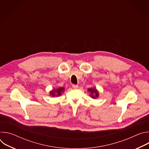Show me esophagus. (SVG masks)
<instances>
[{"label":"esophagus","mask_w":149,"mask_h":149,"mask_svg":"<svg viewBox=\"0 0 149 149\" xmlns=\"http://www.w3.org/2000/svg\"><path fill=\"white\" fill-rule=\"evenodd\" d=\"M72 88H73L74 89H77V88H78V85L73 84L72 86Z\"/></svg>","instance_id":"34e87169"}]
</instances>
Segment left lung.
I'll list each match as a JSON object with an SVG mask.
<instances>
[{"label": "left lung", "instance_id": "left-lung-1", "mask_svg": "<svg viewBox=\"0 0 149 149\" xmlns=\"http://www.w3.org/2000/svg\"><path fill=\"white\" fill-rule=\"evenodd\" d=\"M90 93H91V97L93 98H95L96 97H98V92L95 89H88V90Z\"/></svg>", "mask_w": 149, "mask_h": 149}]
</instances>
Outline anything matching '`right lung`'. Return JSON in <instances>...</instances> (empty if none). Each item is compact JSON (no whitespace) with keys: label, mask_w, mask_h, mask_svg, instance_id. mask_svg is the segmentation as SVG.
<instances>
[{"label":"right lung","mask_w":149,"mask_h":149,"mask_svg":"<svg viewBox=\"0 0 149 149\" xmlns=\"http://www.w3.org/2000/svg\"><path fill=\"white\" fill-rule=\"evenodd\" d=\"M63 91V88H59L57 90H53L51 92V94H52V96H56V95H60L61 93Z\"/></svg>","instance_id":"1"}]
</instances>
